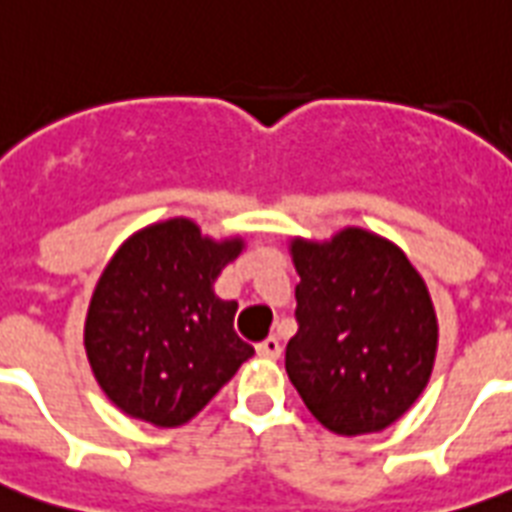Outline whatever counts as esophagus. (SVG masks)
I'll return each mask as SVG.
<instances>
[{
    "mask_svg": "<svg viewBox=\"0 0 512 512\" xmlns=\"http://www.w3.org/2000/svg\"><path fill=\"white\" fill-rule=\"evenodd\" d=\"M257 353H260V356L263 358H279L281 356V342H279V337H265L263 342H260V345H257Z\"/></svg>",
    "mask_w": 512,
    "mask_h": 512,
    "instance_id": "1",
    "label": "esophagus"
}]
</instances>
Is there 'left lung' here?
Returning <instances> with one entry per match:
<instances>
[{
  "instance_id": "obj_1",
  "label": "left lung",
  "mask_w": 512,
  "mask_h": 512,
  "mask_svg": "<svg viewBox=\"0 0 512 512\" xmlns=\"http://www.w3.org/2000/svg\"><path fill=\"white\" fill-rule=\"evenodd\" d=\"M300 284L287 374L337 436L377 433L420 398L433 372L438 321L406 255L364 228L329 241L292 239Z\"/></svg>"
}]
</instances>
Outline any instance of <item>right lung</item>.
<instances>
[{"label": "right lung", "instance_id": "right-lung-1", "mask_svg": "<svg viewBox=\"0 0 512 512\" xmlns=\"http://www.w3.org/2000/svg\"><path fill=\"white\" fill-rule=\"evenodd\" d=\"M244 249L172 217L132 233L92 292L84 348L111 401L135 420L177 428L204 409L255 348L233 329L239 305L215 279Z\"/></svg>", "mask_w": 512, "mask_h": 512}]
</instances>
